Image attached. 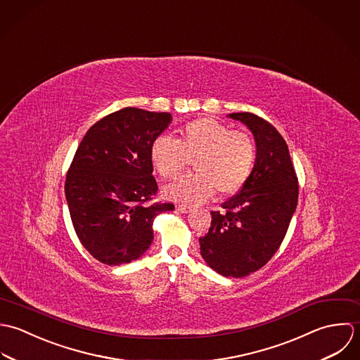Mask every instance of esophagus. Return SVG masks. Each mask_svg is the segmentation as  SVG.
<instances>
[{"instance_id":"obj_1","label":"esophagus","mask_w":360,"mask_h":360,"mask_svg":"<svg viewBox=\"0 0 360 360\" xmlns=\"http://www.w3.org/2000/svg\"><path fill=\"white\" fill-rule=\"evenodd\" d=\"M176 210L178 212H181V213H189L191 210H192V207L191 206H188V205H176Z\"/></svg>"}]
</instances>
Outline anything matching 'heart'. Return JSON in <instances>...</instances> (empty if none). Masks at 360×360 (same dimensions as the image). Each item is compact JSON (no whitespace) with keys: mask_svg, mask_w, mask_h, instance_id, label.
<instances>
[{"mask_svg":"<svg viewBox=\"0 0 360 360\" xmlns=\"http://www.w3.org/2000/svg\"><path fill=\"white\" fill-rule=\"evenodd\" d=\"M256 158L257 148L249 134L206 117L185 124L176 139L162 135L150 146L151 164L164 179L178 178L192 160L196 171L164 189L168 199L185 203H200L214 189L219 195L238 192Z\"/></svg>","mask_w":360,"mask_h":360,"instance_id":"1","label":"heart"}]
</instances>
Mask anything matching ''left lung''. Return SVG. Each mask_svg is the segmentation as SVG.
<instances>
[{"label":"left lung","instance_id":"8db88e82","mask_svg":"<svg viewBox=\"0 0 360 360\" xmlns=\"http://www.w3.org/2000/svg\"><path fill=\"white\" fill-rule=\"evenodd\" d=\"M255 135L256 165L240 191L212 212V226L199 239L206 263L224 277L257 271L280 249L297 205L299 185L278 131L252 112H233Z\"/></svg>","mask_w":360,"mask_h":360}]
</instances>
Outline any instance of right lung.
Here are the masks:
<instances>
[{"mask_svg": "<svg viewBox=\"0 0 360 360\" xmlns=\"http://www.w3.org/2000/svg\"><path fill=\"white\" fill-rule=\"evenodd\" d=\"M171 122L168 112L127 107L97 121L83 136L65 178L75 232L107 266L139 259L153 242V219L174 210L151 200L158 186L150 146Z\"/></svg>", "mask_w": 360, "mask_h": 360, "instance_id": "obj_1", "label": "right lung"}]
</instances>
